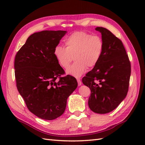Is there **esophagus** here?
Returning <instances> with one entry per match:
<instances>
[{
	"mask_svg": "<svg viewBox=\"0 0 145 145\" xmlns=\"http://www.w3.org/2000/svg\"><path fill=\"white\" fill-rule=\"evenodd\" d=\"M77 81H78V86H81L82 82H81L80 79H77Z\"/></svg>",
	"mask_w": 145,
	"mask_h": 145,
	"instance_id": "esophagus-1",
	"label": "esophagus"
}]
</instances>
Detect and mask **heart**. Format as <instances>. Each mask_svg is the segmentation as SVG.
<instances>
[{"label": "heart", "instance_id": "obj_1", "mask_svg": "<svg viewBox=\"0 0 145 145\" xmlns=\"http://www.w3.org/2000/svg\"><path fill=\"white\" fill-rule=\"evenodd\" d=\"M65 47L56 45L54 55L64 69L69 67L73 59L74 62L67 70V73L78 78L86 71L87 67H93L99 62L103 50L101 38L84 31H76L65 39Z\"/></svg>", "mask_w": 145, "mask_h": 145}]
</instances>
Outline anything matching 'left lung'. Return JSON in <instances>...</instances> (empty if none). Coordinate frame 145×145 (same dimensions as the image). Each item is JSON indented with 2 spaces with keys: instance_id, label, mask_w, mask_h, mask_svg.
Here are the masks:
<instances>
[{
  "instance_id": "1",
  "label": "left lung",
  "mask_w": 145,
  "mask_h": 145,
  "mask_svg": "<svg viewBox=\"0 0 145 145\" xmlns=\"http://www.w3.org/2000/svg\"><path fill=\"white\" fill-rule=\"evenodd\" d=\"M95 30L101 33L103 53L82 82L91 90L88 101L90 110L106 114L116 108L127 96L131 66L121 40L107 28L98 27Z\"/></svg>"
}]
</instances>
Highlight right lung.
<instances>
[{"mask_svg":"<svg viewBox=\"0 0 145 145\" xmlns=\"http://www.w3.org/2000/svg\"><path fill=\"white\" fill-rule=\"evenodd\" d=\"M66 31H42L29 37L14 60L17 90L27 107L38 117L52 120L62 115L67 99L78 87L54 55Z\"/></svg>","mask_w":145,"mask_h":145,"instance_id":"obj_1","label":"right lung"}]
</instances>
